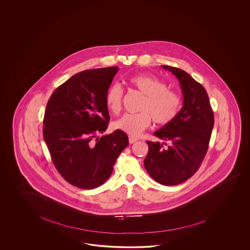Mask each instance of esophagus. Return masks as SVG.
<instances>
[{
	"label": "esophagus",
	"mask_w": 250,
	"mask_h": 250,
	"mask_svg": "<svg viewBox=\"0 0 250 250\" xmlns=\"http://www.w3.org/2000/svg\"><path fill=\"white\" fill-rule=\"evenodd\" d=\"M137 140H138V139H137L136 137H135V136H129V143H130V144L135 143Z\"/></svg>",
	"instance_id": "34e87169"
}]
</instances>
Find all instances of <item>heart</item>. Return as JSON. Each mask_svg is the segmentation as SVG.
<instances>
[{"instance_id":"b5f03b06","label":"heart","mask_w":250,"mask_h":250,"mask_svg":"<svg viewBox=\"0 0 250 250\" xmlns=\"http://www.w3.org/2000/svg\"><path fill=\"white\" fill-rule=\"evenodd\" d=\"M127 83L144 94L139 113L126 114L114 122V128L130 136H138L151 125L152 119L159 125L174 120L182 105L181 96L167 89L159 78L150 74H136L127 79ZM124 92L118 84H113L106 91L105 104L108 110L118 114L122 110Z\"/></svg>"}]
</instances>
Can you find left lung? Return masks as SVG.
<instances>
[{"mask_svg":"<svg viewBox=\"0 0 250 250\" xmlns=\"http://www.w3.org/2000/svg\"><path fill=\"white\" fill-rule=\"evenodd\" d=\"M162 68L179 80L183 105L173 121L154 133L169 146L165 147V142L146 141L148 153L144 165L156 182L170 186L187 181L201 166L209 146L214 116L202 84L181 68Z\"/></svg>","mask_w":250,"mask_h":250,"instance_id":"obj_1","label":"left lung"}]
</instances>
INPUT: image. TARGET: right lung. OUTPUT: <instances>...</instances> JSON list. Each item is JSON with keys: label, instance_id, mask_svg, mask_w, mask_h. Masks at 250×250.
I'll list each match as a JSON object with an SVG mask.
<instances>
[{"label": "right lung", "instance_id": "add662e5", "mask_svg": "<svg viewBox=\"0 0 250 250\" xmlns=\"http://www.w3.org/2000/svg\"><path fill=\"white\" fill-rule=\"evenodd\" d=\"M118 67L79 72L54 91L45 107L43 136L54 165L65 181L81 189H94L113 172L128 136L119 130L99 137L108 127L105 104Z\"/></svg>", "mask_w": 250, "mask_h": 250}]
</instances>
